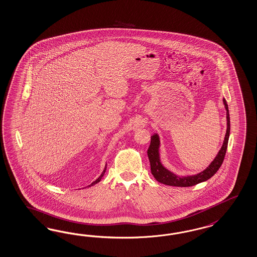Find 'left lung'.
I'll use <instances>...</instances> for the list:
<instances>
[{
    "label": "left lung",
    "mask_w": 257,
    "mask_h": 257,
    "mask_svg": "<svg viewBox=\"0 0 257 257\" xmlns=\"http://www.w3.org/2000/svg\"><path fill=\"white\" fill-rule=\"evenodd\" d=\"M223 104L226 109V120H227V128L224 137L223 144L221 149L217 152L215 159L212 161V163L199 173L194 175H187V176H180L177 175L166 166L163 165L161 157H160V149H161V141L160 136L158 133H154L151 136L150 146L148 149V156H149L150 167H151V173L154 176V178L158 182L169 185V186H178V187H189L196 185L200 182H205L209 180L211 177H213L216 173V171L219 169V167L223 163L224 157L226 154L229 136H230V114H229V108L225 98H223Z\"/></svg>",
    "instance_id": "left-lung-1"
}]
</instances>
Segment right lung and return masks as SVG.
Returning a JSON list of instances; mask_svg holds the SVG:
<instances>
[{
  "label": "right lung",
  "instance_id": "right-lung-1",
  "mask_svg": "<svg viewBox=\"0 0 257 257\" xmlns=\"http://www.w3.org/2000/svg\"><path fill=\"white\" fill-rule=\"evenodd\" d=\"M106 169H107V164H106V166H105V168H104V170H103V172H102V174L100 175L99 178L98 179H96L95 181L93 182H91V184L89 185V186H92V185H94V184H96L97 182H99L100 181H101V179H102V177L104 176V174H105V172H106Z\"/></svg>",
  "mask_w": 257,
  "mask_h": 257
}]
</instances>
